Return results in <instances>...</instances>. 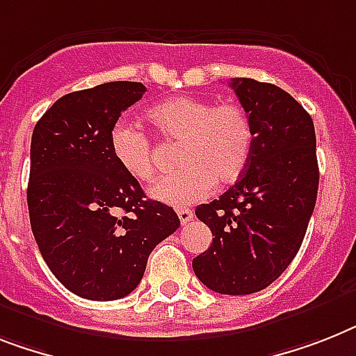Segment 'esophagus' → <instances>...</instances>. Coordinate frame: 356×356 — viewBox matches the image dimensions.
Instances as JSON below:
<instances>
[{
    "mask_svg": "<svg viewBox=\"0 0 356 356\" xmlns=\"http://www.w3.org/2000/svg\"><path fill=\"white\" fill-rule=\"evenodd\" d=\"M178 218H180L181 224H187L193 218V211L191 209H178Z\"/></svg>",
    "mask_w": 356,
    "mask_h": 356,
    "instance_id": "34e87169",
    "label": "esophagus"
}]
</instances>
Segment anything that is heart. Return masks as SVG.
Listing matches in <instances>:
<instances>
[{
	"label": "heart",
	"mask_w": 356,
	"mask_h": 356,
	"mask_svg": "<svg viewBox=\"0 0 356 356\" xmlns=\"http://www.w3.org/2000/svg\"><path fill=\"white\" fill-rule=\"evenodd\" d=\"M147 122L167 142L180 143V172L151 187V196L175 207L204 200L214 184L225 187L242 178L251 160L254 131L249 114L240 105H214L193 96L152 105ZM111 154L132 180L151 181L156 175L151 140L142 129L118 122L108 134Z\"/></svg>",
	"instance_id": "b5f03b06"
}]
</instances>
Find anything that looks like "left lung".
I'll return each instance as SVG.
<instances>
[{
	"mask_svg": "<svg viewBox=\"0 0 356 356\" xmlns=\"http://www.w3.org/2000/svg\"><path fill=\"white\" fill-rule=\"evenodd\" d=\"M231 87L251 118L254 147L242 178L196 207L213 243L193 269L214 293L251 295L271 286L300 249L318 193L316 136L307 111L277 85L240 78Z\"/></svg>",
	"mask_w": 356,
	"mask_h": 356,
	"instance_id": "1",
	"label": "left lung"
}]
</instances>
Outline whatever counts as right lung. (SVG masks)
I'll use <instances>...</instances> for the list:
<instances>
[{
  "mask_svg": "<svg viewBox=\"0 0 356 356\" xmlns=\"http://www.w3.org/2000/svg\"><path fill=\"white\" fill-rule=\"evenodd\" d=\"M143 92L138 81H108L65 94L32 132V234L52 275L81 298L132 293L152 249L180 227L172 207L147 198L111 154L108 134Z\"/></svg>",
  "mask_w": 356,
  "mask_h": 356,
  "instance_id": "1",
  "label": "right lung"
}]
</instances>
